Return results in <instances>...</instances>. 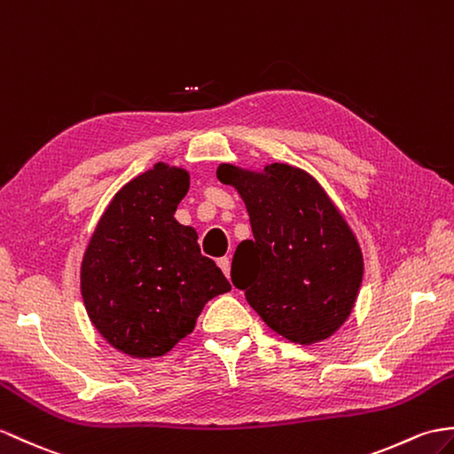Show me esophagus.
Here are the masks:
<instances>
[{
    "mask_svg": "<svg viewBox=\"0 0 454 454\" xmlns=\"http://www.w3.org/2000/svg\"><path fill=\"white\" fill-rule=\"evenodd\" d=\"M218 267H220V270H223L224 272V275L228 277L230 275V259L228 257H220L218 261Z\"/></svg>",
    "mask_w": 454,
    "mask_h": 454,
    "instance_id": "obj_1",
    "label": "esophagus"
}]
</instances>
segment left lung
Segmentation results:
<instances>
[{"label": "left lung", "mask_w": 454, "mask_h": 454, "mask_svg": "<svg viewBox=\"0 0 454 454\" xmlns=\"http://www.w3.org/2000/svg\"><path fill=\"white\" fill-rule=\"evenodd\" d=\"M216 176L238 189L253 230L231 261L234 286L284 339H329L350 315L364 277L360 246L329 195L280 162L265 174L220 164Z\"/></svg>", "instance_id": "obj_1"}]
</instances>
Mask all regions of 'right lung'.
I'll return each instance as SVG.
<instances>
[{
    "mask_svg": "<svg viewBox=\"0 0 454 454\" xmlns=\"http://www.w3.org/2000/svg\"><path fill=\"white\" fill-rule=\"evenodd\" d=\"M189 174L158 162L112 199L81 267L84 308L120 352L156 357L193 331L205 303L231 286L174 218Z\"/></svg>",
    "mask_w": 454,
    "mask_h": 454,
    "instance_id": "add662e5",
    "label": "right lung"
}]
</instances>
